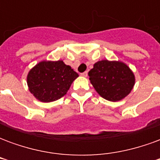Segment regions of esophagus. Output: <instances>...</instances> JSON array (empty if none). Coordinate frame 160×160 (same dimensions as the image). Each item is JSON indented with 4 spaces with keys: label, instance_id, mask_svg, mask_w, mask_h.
<instances>
[{
    "label": "esophagus",
    "instance_id": "34e87169",
    "mask_svg": "<svg viewBox=\"0 0 160 160\" xmlns=\"http://www.w3.org/2000/svg\"><path fill=\"white\" fill-rule=\"evenodd\" d=\"M87 71H86V72H84V73H80V75H81V76H83V77H87Z\"/></svg>",
    "mask_w": 160,
    "mask_h": 160
}]
</instances>
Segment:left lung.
<instances>
[{
  "label": "left lung",
  "mask_w": 160,
  "mask_h": 160,
  "mask_svg": "<svg viewBox=\"0 0 160 160\" xmlns=\"http://www.w3.org/2000/svg\"><path fill=\"white\" fill-rule=\"evenodd\" d=\"M94 89L104 99L112 102L122 100L133 89L134 73L125 63L102 60L93 65L88 73Z\"/></svg>",
  "instance_id": "1"
}]
</instances>
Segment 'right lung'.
I'll return each mask as SVG.
<instances>
[{"label":"right lung","instance_id":"obj_1","mask_svg":"<svg viewBox=\"0 0 160 160\" xmlns=\"http://www.w3.org/2000/svg\"><path fill=\"white\" fill-rule=\"evenodd\" d=\"M78 76L62 61H42L30 70L27 85L37 99L49 103L63 97Z\"/></svg>","mask_w":160,"mask_h":160}]
</instances>
